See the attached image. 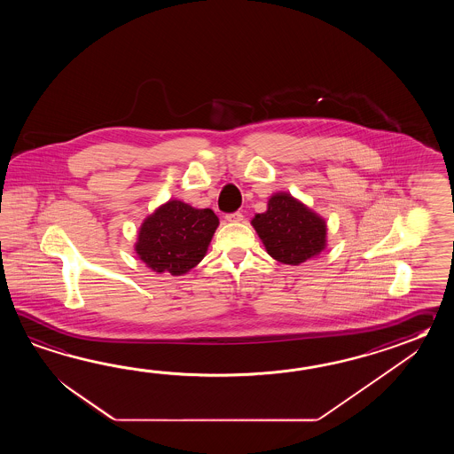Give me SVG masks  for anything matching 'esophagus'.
Here are the masks:
<instances>
[{"mask_svg": "<svg viewBox=\"0 0 454 454\" xmlns=\"http://www.w3.org/2000/svg\"><path fill=\"white\" fill-rule=\"evenodd\" d=\"M225 219H227V221H229V223H241V221H243V214H241V213L227 214V215H225Z\"/></svg>", "mask_w": 454, "mask_h": 454, "instance_id": "1", "label": "esophagus"}]
</instances>
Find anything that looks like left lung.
Segmentation results:
<instances>
[{
  "label": "left lung",
  "instance_id": "8db88e82",
  "mask_svg": "<svg viewBox=\"0 0 454 454\" xmlns=\"http://www.w3.org/2000/svg\"><path fill=\"white\" fill-rule=\"evenodd\" d=\"M270 258L284 264L299 266L326 250V221L286 192L270 194L268 209L251 219Z\"/></svg>",
  "mask_w": 454,
  "mask_h": 454
}]
</instances>
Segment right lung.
<instances>
[{
  "label": "right lung",
  "instance_id": "obj_1",
  "mask_svg": "<svg viewBox=\"0 0 454 454\" xmlns=\"http://www.w3.org/2000/svg\"><path fill=\"white\" fill-rule=\"evenodd\" d=\"M217 227L219 217L211 209L168 200L141 223L136 254L154 272L184 276L206 256Z\"/></svg>",
  "mask_w": 454,
  "mask_h": 454
}]
</instances>
